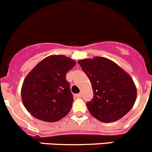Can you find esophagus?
<instances>
[{"label":"esophagus","instance_id":"esophagus-1","mask_svg":"<svg viewBox=\"0 0 152 152\" xmlns=\"http://www.w3.org/2000/svg\"><path fill=\"white\" fill-rule=\"evenodd\" d=\"M75 96H76V97H82V94H80V93L77 94H76Z\"/></svg>","mask_w":152,"mask_h":152}]
</instances>
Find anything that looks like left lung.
Masks as SVG:
<instances>
[{
	"instance_id": "8db88e82",
	"label": "left lung",
	"mask_w": 152,
	"mask_h": 152,
	"mask_svg": "<svg viewBox=\"0 0 152 152\" xmlns=\"http://www.w3.org/2000/svg\"><path fill=\"white\" fill-rule=\"evenodd\" d=\"M92 86L94 97L86 106L94 118L105 123L118 121L132 109L137 99L134 81L117 64L95 57L78 61Z\"/></svg>"
}]
</instances>
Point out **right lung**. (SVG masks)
Instances as JSON below:
<instances>
[{"label":"right lung","instance_id":"right-lung-1","mask_svg":"<svg viewBox=\"0 0 152 152\" xmlns=\"http://www.w3.org/2000/svg\"><path fill=\"white\" fill-rule=\"evenodd\" d=\"M76 61L64 55H50L30 72L22 87L25 109L36 118L55 122L66 116L73 98L66 74Z\"/></svg>","mask_w":152,"mask_h":152}]
</instances>
